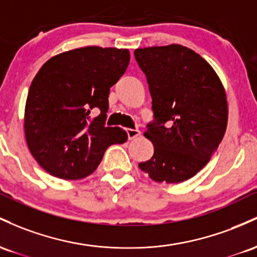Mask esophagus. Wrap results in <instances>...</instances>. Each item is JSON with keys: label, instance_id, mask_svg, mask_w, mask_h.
<instances>
[{"label": "esophagus", "instance_id": "esophagus-1", "mask_svg": "<svg viewBox=\"0 0 257 257\" xmlns=\"http://www.w3.org/2000/svg\"><path fill=\"white\" fill-rule=\"evenodd\" d=\"M126 134H127L128 140H135L141 135V131L138 128H126Z\"/></svg>", "mask_w": 257, "mask_h": 257}]
</instances>
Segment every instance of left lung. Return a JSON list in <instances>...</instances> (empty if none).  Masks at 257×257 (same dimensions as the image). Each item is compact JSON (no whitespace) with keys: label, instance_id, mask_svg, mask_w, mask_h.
<instances>
[{"label":"left lung","instance_id":"obj_1","mask_svg":"<svg viewBox=\"0 0 257 257\" xmlns=\"http://www.w3.org/2000/svg\"><path fill=\"white\" fill-rule=\"evenodd\" d=\"M154 120L144 136L154 154L138 164L155 182L178 183L197 175L217 151L228 108L221 80L198 53L181 45L138 48Z\"/></svg>","mask_w":257,"mask_h":257}]
</instances>
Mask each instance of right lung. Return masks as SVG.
Here are the masks:
<instances>
[{"mask_svg": "<svg viewBox=\"0 0 257 257\" xmlns=\"http://www.w3.org/2000/svg\"><path fill=\"white\" fill-rule=\"evenodd\" d=\"M128 50L97 46L52 57L31 82L24 131L31 154L45 171L80 180L99 165L111 144L127 141L120 127H106L109 91L127 69ZM99 110L92 119L90 113Z\"/></svg>", "mask_w": 257, "mask_h": 257, "instance_id": "add662e5", "label": "right lung"}]
</instances>
